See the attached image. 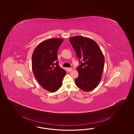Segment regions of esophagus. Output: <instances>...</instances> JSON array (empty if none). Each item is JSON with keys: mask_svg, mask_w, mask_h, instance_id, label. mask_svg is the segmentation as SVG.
Segmentation results:
<instances>
[{"mask_svg": "<svg viewBox=\"0 0 134 134\" xmlns=\"http://www.w3.org/2000/svg\"><path fill=\"white\" fill-rule=\"evenodd\" d=\"M67 69H68V70L69 72H70V71H72V68H67Z\"/></svg>", "mask_w": 134, "mask_h": 134, "instance_id": "esophagus-1", "label": "esophagus"}]
</instances>
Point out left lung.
Instances as JSON below:
<instances>
[{
  "mask_svg": "<svg viewBox=\"0 0 134 134\" xmlns=\"http://www.w3.org/2000/svg\"><path fill=\"white\" fill-rule=\"evenodd\" d=\"M80 65L77 67L79 76L75 84L83 91H89L97 87L102 79L104 57L100 47L94 40L82 36L70 37Z\"/></svg>",
  "mask_w": 134,
  "mask_h": 134,
  "instance_id": "obj_1",
  "label": "left lung"
}]
</instances>
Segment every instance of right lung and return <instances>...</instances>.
Masks as SVG:
<instances>
[{
	"instance_id": "obj_1",
	"label": "right lung",
	"mask_w": 134,
	"mask_h": 134,
	"mask_svg": "<svg viewBox=\"0 0 134 134\" xmlns=\"http://www.w3.org/2000/svg\"><path fill=\"white\" fill-rule=\"evenodd\" d=\"M63 39L51 38L39 43L33 52L32 69L37 81L43 88L54 92L62 85L66 70L60 68L57 52Z\"/></svg>"
}]
</instances>
